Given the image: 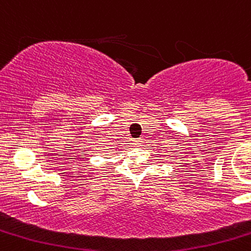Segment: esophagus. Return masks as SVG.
<instances>
[{
  "label": "esophagus",
  "mask_w": 251,
  "mask_h": 251,
  "mask_svg": "<svg viewBox=\"0 0 251 251\" xmlns=\"http://www.w3.org/2000/svg\"><path fill=\"white\" fill-rule=\"evenodd\" d=\"M133 145L141 146V145H142V140H140V138H137V140H133Z\"/></svg>",
  "instance_id": "1"
}]
</instances>
